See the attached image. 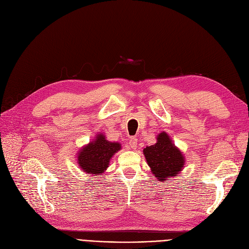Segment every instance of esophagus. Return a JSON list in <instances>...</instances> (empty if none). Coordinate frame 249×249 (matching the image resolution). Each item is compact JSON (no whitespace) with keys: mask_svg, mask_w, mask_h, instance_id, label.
<instances>
[{"mask_svg":"<svg viewBox=\"0 0 249 249\" xmlns=\"http://www.w3.org/2000/svg\"><path fill=\"white\" fill-rule=\"evenodd\" d=\"M128 145L130 148L135 149L137 147V139L136 138H130V140L128 142Z\"/></svg>","mask_w":249,"mask_h":249,"instance_id":"1","label":"esophagus"}]
</instances>
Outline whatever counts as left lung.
<instances>
[{"label": "left lung", "instance_id": "8db88e82", "mask_svg": "<svg viewBox=\"0 0 249 249\" xmlns=\"http://www.w3.org/2000/svg\"><path fill=\"white\" fill-rule=\"evenodd\" d=\"M143 154L153 174L160 182L177 176L185 163L181 151L173 145L169 135L165 132L160 133L157 143L146 146Z\"/></svg>", "mask_w": 249, "mask_h": 249}]
</instances>
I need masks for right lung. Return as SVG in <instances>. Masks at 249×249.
<instances>
[{
  "label": "right lung",
  "mask_w": 249,
  "mask_h": 249,
  "mask_svg": "<svg viewBox=\"0 0 249 249\" xmlns=\"http://www.w3.org/2000/svg\"><path fill=\"white\" fill-rule=\"evenodd\" d=\"M120 148L118 142H107L103 134H99L94 142L82 148L78 155V164L83 172L100 175L109 167L111 158Z\"/></svg>",
  "instance_id": "right-lung-1"
}]
</instances>
